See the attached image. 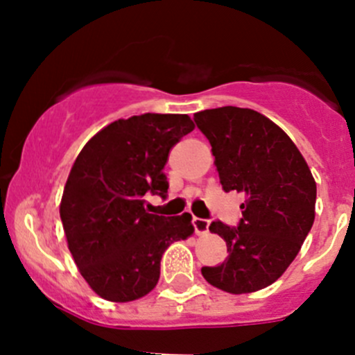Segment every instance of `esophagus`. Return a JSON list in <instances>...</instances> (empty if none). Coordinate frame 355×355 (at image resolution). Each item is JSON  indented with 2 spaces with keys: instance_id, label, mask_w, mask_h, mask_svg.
<instances>
[{
  "instance_id": "1",
  "label": "esophagus",
  "mask_w": 355,
  "mask_h": 355,
  "mask_svg": "<svg viewBox=\"0 0 355 355\" xmlns=\"http://www.w3.org/2000/svg\"><path fill=\"white\" fill-rule=\"evenodd\" d=\"M192 223H194V228H196V234L198 235H204L209 232V221L207 220H202V218H196L192 220Z\"/></svg>"
}]
</instances>
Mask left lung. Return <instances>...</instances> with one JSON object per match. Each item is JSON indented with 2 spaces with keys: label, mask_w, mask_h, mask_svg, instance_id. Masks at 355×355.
Listing matches in <instances>:
<instances>
[{
  "label": "left lung",
  "mask_w": 355,
  "mask_h": 355,
  "mask_svg": "<svg viewBox=\"0 0 355 355\" xmlns=\"http://www.w3.org/2000/svg\"><path fill=\"white\" fill-rule=\"evenodd\" d=\"M225 192L245 194L237 228L213 221L227 242L220 266L200 270L223 292L250 293L277 282L299 254L316 214V182L292 139L264 114L223 106L194 114Z\"/></svg>",
  "instance_id": "8db88e82"
}]
</instances>
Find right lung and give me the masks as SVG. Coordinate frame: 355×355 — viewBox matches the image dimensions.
<instances>
[{
	"label": "right lung",
	"mask_w": 355,
	"mask_h": 355,
	"mask_svg": "<svg viewBox=\"0 0 355 355\" xmlns=\"http://www.w3.org/2000/svg\"><path fill=\"white\" fill-rule=\"evenodd\" d=\"M194 127L189 114L120 118L78 153L60 216L78 271L101 299L130 302L148 295L168 245L194 234L189 213L157 216L144 207L148 192H168V155Z\"/></svg>",
	"instance_id": "add662e5"
}]
</instances>
